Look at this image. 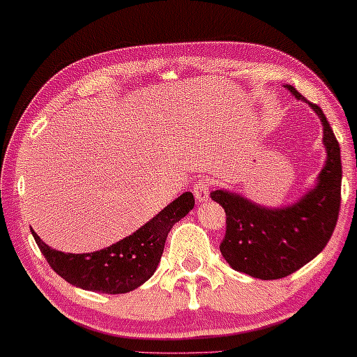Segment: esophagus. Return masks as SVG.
Wrapping results in <instances>:
<instances>
[{
	"label": "esophagus",
	"mask_w": 357,
	"mask_h": 357,
	"mask_svg": "<svg viewBox=\"0 0 357 357\" xmlns=\"http://www.w3.org/2000/svg\"><path fill=\"white\" fill-rule=\"evenodd\" d=\"M209 187H211V182H209L208 178H199L193 187L195 198H197L198 202H206L209 197Z\"/></svg>",
	"instance_id": "1"
}]
</instances>
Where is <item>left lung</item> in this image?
<instances>
[{
    "label": "left lung",
    "instance_id": "1",
    "mask_svg": "<svg viewBox=\"0 0 357 357\" xmlns=\"http://www.w3.org/2000/svg\"><path fill=\"white\" fill-rule=\"evenodd\" d=\"M299 100H307L286 86ZM309 102V100H307ZM324 125L326 162L317 187L282 209H266L238 195L214 190L211 198L226 211V234L221 253L234 270L258 280H280L292 275L319 255L328 243L341 206L340 144L326 116L309 102Z\"/></svg>",
    "mask_w": 357,
    "mask_h": 357
}]
</instances>
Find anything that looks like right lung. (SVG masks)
I'll return each mask as SVG.
<instances>
[{"label": "right lung", "instance_id": "obj_1", "mask_svg": "<svg viewBox=\"0 0 357 357\" xmlns=\"http://www.w3.org/2000/svg\"><path fill=\"white\" fill-rule=\"evenodd\" d=\"M193 206V195L185 192L130 237L92 253H63L48 247L36 232L32 236L48 265L70 284L104 294H125L154 275L167 234Z\"/></svg>", "mask_w": 357, "mask_h": 357}]
</instances>
